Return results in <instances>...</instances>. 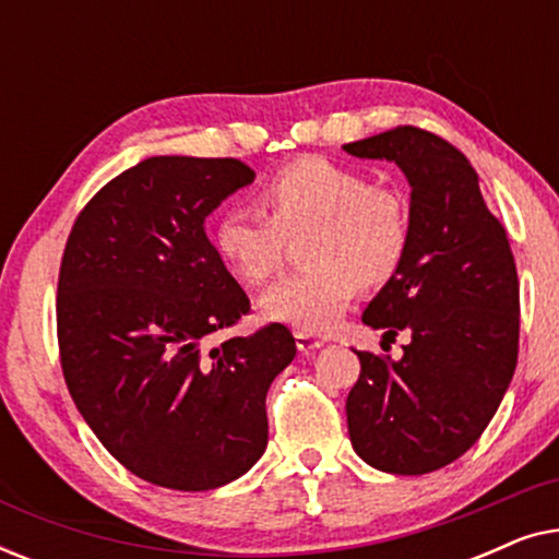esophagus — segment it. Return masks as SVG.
Here are the masks:
<instances>
[{"mask_svg":"<svg viewBox=\"0 0 559 559\" xmlns=\"http://www.w3.org/2000/svg\"><path fill=\"white\" fill-rule=\"evenodd\" d=\"M295 343H297V348L302 350V354H310V350H316V348L323 346V341L316 338V335H310V333H300V331L295 333Z\"/></svg>","mask_w":559,"mask_h":559,"instance_id":"obj_1","label":"esophagus"}]
</instances>
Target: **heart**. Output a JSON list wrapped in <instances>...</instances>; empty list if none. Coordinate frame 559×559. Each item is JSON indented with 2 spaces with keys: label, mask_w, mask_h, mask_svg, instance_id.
Wrapping results in <instances>:
<instances>
[{
  "label": "heart",
  "mask_w": 559,
  "mask_h": 559,
  "mask_svg": "<svg viewBox=\"0 0 559 559\" xmlns=\"http://www.w3.org/2000/svg\"><path fill=\"white\" fill-rule=\"evenodd\" d=\"M254 211H224L211 224V247L247 287L270 282L285 262V239L308 262L262 297L264 318L300 333H323L343 316L358 285L381 287L400 272L412 241L409 201L371 182L356 167L302 155L280 165L257 188Z\"/></svg>",
  "instance_id": "obj_1"
}]
</instances>
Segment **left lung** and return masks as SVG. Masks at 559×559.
Masks as SVG:
<instances>
[{"label":"left lung","instance_id":"1","mask_svg":"<svg viewBox=\"0 0 559 559\" xmlns=\"http://www.w3.org/2000/svg\"><path fill=\"white\" fill-rule=\"evenodd\" d=\"M343 150L392 159L412 186L409 251L361 318L384 328V343L402 331L409 343L400 361L356 350L361 373L346 400L348 435L373 468L423 476L484 435L514 377V254L478 173L442 136L394 127Z\"/></svg>","mask_w":559,"mask_h":559}]
</instances>
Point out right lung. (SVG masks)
<instances>
[{
  "label": "right lung",
  "instance_id": "add662e5",
  "mask_svg": "<svg viewBox=\"0 0 559 559\" xmlns=\"http://www.w3.org/2000/svg\"><path fill=\"white\" fill-rule=\"evenodd\" d=\"M254 180L234 157H150L75 218L58 274L60 366L102 445L147 484L209 491L266 448V392L295 358L282 323L218 346L251 302L205 216Z\"/></svg>",
  "mask_w": 559,
  "mask_h": 559
}]
</instances>
